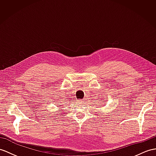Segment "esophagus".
<instances>
[{
  "label": "esophagus",
  "instance_id": "1",
  "mask_svg": "<svg viewBox=\"0 0 156 156\" xmlns=\"http://www.w3.org/2000/svg\"><path fill=\"white\" fill-rule=\"evenodd\" d=\"M77 102H79V103H81V102H83V100H78Z\"/></svg>",
  "mask_w": 156,
  "mask_h": 156
}]
</instances>
